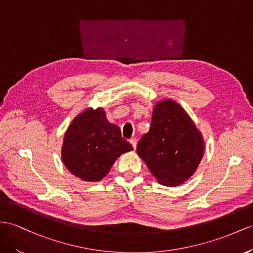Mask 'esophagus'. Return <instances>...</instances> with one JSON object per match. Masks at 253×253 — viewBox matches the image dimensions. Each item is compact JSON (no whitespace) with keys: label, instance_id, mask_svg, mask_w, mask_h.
Masks as SVG:
<instances>
[{"label":"esophagus","instance_id":"esophagus-1","mask_svg":"<svg viewBox=\"0 0 253 253\" xmlns=\"http://www.w3.org/2000/svg\"><path fill=\"white\" fill-rule=\"evenodd\" d=\"M130 144L132 145L133 150H135V147H137V140H135V139H131V140H130Z\"/></svg>","mask_w":253,"mask_h":253}]
</instances>
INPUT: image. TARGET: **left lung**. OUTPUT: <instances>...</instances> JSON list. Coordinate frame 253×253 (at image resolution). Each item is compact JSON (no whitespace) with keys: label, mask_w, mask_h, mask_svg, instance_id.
<instances>
[{"label":"left lung","mask_w":253,"mask_h":253,"mask_svg":"<svg viewBox=\"0 0 253 253\" xmlns=\"http://www.w3.org/2000/svg\"><path fill=\"white\" fill-rule=\"evenodd\" d=\"M205 142L182 106L172 99L158 101L151 128L137 145V153L158 183L174 187L185 183L203 158Z\"/></svg>","instance_id":"left-lung-1"}]
</instances>
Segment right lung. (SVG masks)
Masks as SVG:
<instances>
[{"label": "right lung", "instance_id": "1", "mask_svg": "<svg viewBox=\"0 0 253 253\" xmlns=\"http://www.w3.org/2000/svg\"><path fill=\"white\" fill-rule=\"evenodd\" d=\"M120 128L107 120L102 108L84 110L71 122L62 146V160L75 176L99 182L122 154L132 151Z\"/></svg>", "mask_w": 253, "mask_h": 253}]
</instances>
